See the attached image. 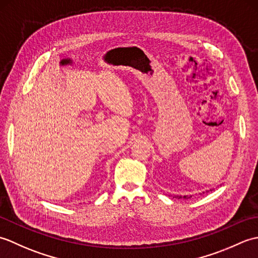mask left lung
<instances>
[{
  "mask_svg": "<svg viewBox=\"0 0 258 258\" xmlns=\"http://www.w3.org/2000/svg\"><path fill=\"white\" fill-rule=\"evenodd\" d=\"M212 190V189H211ZM176 197H178V199H186V200H187V199H190V197L191 196H188V195H185V196H176Z\"/></svg>",
  "mask_w": 258,
  "mask_h": 258,
  "instance_id": "1",
  "label": "left lung"
}]
</instances>
